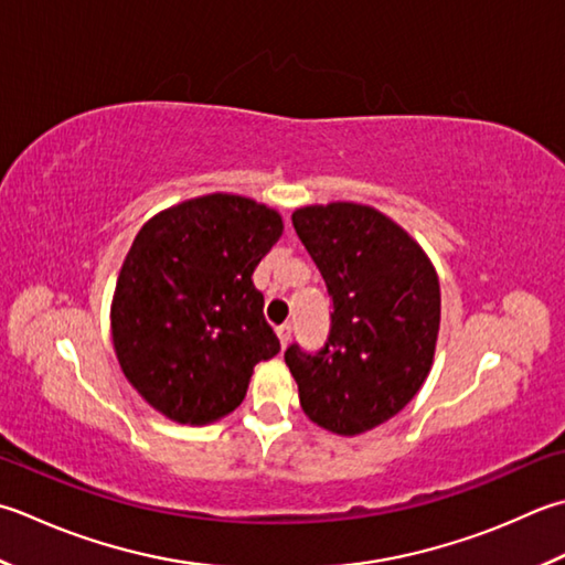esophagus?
Here are the masks:
<instances>
[{
	"label": "esophagus",
	"mask_w": 565,
	"mask_h": 565,
	"mask_svg": "<svg viewBox=\"0 0 565 565\" xmlns=\"http://www.w3.org/2000/svg\"><path fill=\"white\" fill-rule=\"evenodd\" d=\"M276 338H279L281 348L289 345V340H291V326H279V328H276Z\"/></svg>",
	"instance_id": "34e87169"
}]
</instances>
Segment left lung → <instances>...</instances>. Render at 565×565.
<instances>
[{"instance_id":"8db88e82","label":"left lung","mask_w":565,"mask_h":565,"mask_svg":"<svg viewBox=\"0 0 565 565\" xmlns=\"http://www.w3.org/2000/svg\"><path fill=\"white\" fill-rule=\"evenodd\" d=\"M298 239L323 274L333 313L326 348L286 350L303 414L338 436L390 422L434 367L438 274L422 245L362 203L294 210Z\"/></svg>"}]
</instances>
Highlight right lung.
Listing matches in <instances>:
<instances>
[{"label":"right lung","mask_w":565,"mask_h":565,"mask_svg":"<svg viewBox=\"0 0 565 565\" xmlns=\"http://www.w3.org/2000/svg\"><path fill=\"white\" fill-rule=\"evenodd\" d=\"M284 232L274 207L207 193L143 223L117 276L109 326L129 384L175 424L242 404L254 364L281 350L252 274Z\"/></svg>","instance_id":"1"}]
</instances>
